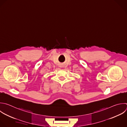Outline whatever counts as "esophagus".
<instances>
[{"label":"esophagus","instance_id":"esophagus-1","mask_svg":"<svg viewBox=\"0 0 127 127\" xmlns=\"http://www.w3.org/2000/svg\"><path fill=\"white\" fill-rule=\"evenodd\" d=\"M62 68H64V66H62Z\"/></svg>","mask_w":127,"mask_h":127}]
</instances>
